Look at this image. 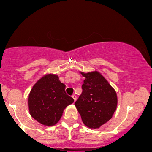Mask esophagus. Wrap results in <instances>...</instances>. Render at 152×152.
Returning a JSON list of instances; mask_svg holds the SVG:
<instances>
[{
    "instance_id": "1",
    "label": "esophagus",
    "mask_w": 152,
    "mask_h": 152,
    "mask_svg": "<svg viewBox=\"0 0 152 152\" xmlns=\"http://www.w3.org/2000/svg\"><path fill=\"white\" fill-rule=\"evenodd\" d=\"M72 98H73V100H74V102L76 100V95L73 94V96H72Z\"/></svg>"
}]
</instances>
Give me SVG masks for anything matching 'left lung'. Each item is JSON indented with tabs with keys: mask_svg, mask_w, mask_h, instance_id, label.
<instances>
[{
	"mask_svg": "<svg viewBox=\"0 0 152 152\" xmlns=\"http://www.w3.org/2000/svg\"><path fill=\"white\" fill-rule=\"evenodd\" d=\"M82 74L85 79L75 106L87 127L99 128L113 117L117 107V95L99 72Z\"/></svg>",
	"mask_w": 152,
	"mask_h": 152,
	"instance_id": "1",
	"label": "left lung"
}]
</instances>
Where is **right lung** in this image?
<instances>
[{
  "label": "right lung",
  "instance_id": "obj_1",
  "mask_svg": "<svg viewBox=\"0 0 152 152\" xmlns=\"http://www.w3.org/2000/svg\"><path fill=\"white\" fill-rule=\"evenodd\" d=\"M73 101L66 94L65 85L56 75H46L34 85L30 92L29 112L39 123L53 126L61 118L64 109Z\"/></svg>",
  "mask_w": 152,
  "mask_h": 152
}]
</instances>
